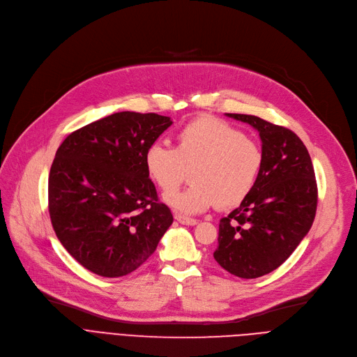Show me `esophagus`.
Masks as SVG:
<instances>
[{"label": "esophagus", "instance_id": "1", "mask_svg": "<svg viewBox=\"0 0 357 357\" xmlns=\"http://www.w3.org/2000/svg\"><path fill=\"white\" fill-rule=\"evenodd\" d=\"M174 219L181 223V225H185V226H195L197 225V220L196 219H190V218H185V216H181V215H176Z\"/></svg>", "mask_w": 357, "mask_h": 357}]
</instances>
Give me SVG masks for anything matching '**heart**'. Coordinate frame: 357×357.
<instances>
[{"instance_id": "heart-1", "label": "heart", "mask_w": 357, "mask_h": 357, "mask_svg": "<svg viewBox=\"0 0 357 357\" xmlns=\"http://www.w3.org/2000/svg\"><path fill=\"white\" fill-rule=\"evenodd\" d=\"M264 154L259 144L225 121L202 116L181 127L176 146L151 144L145 151L146 173L165 195L175 191L187 169L192 184L165 196V203L183 215H199L218 204H241L257 184Z\"/></svg>"}]
</instances>
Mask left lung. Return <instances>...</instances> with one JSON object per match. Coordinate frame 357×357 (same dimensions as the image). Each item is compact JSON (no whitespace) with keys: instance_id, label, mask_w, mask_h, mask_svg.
Listing matches in <instances>:
<instances>
[{"instance_id":"obj_1","label":"left lung","mask_w":357,"mask_h":357,"mask_svg":"<svg viewBox=\"0 0 357 357\" xmlns=\"http://www.w3.org/2000/svg\"><path fill=\"white\" fill-rule=\"evenodd\" d=\"M254 127L262 141L255 187L219 223L216 262L239 278H258L284 264L308 234L317 211V183L303 141L255 115L226 114Z\"/></svg>"}]
</instances>
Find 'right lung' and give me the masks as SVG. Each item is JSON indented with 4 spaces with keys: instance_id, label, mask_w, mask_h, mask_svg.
I'll use <instances>...</instances> for the list:
<instances>
[{
    "instance_id": "1",
    "label": "right lung",
    "mask_w": 357,
    "mask_h": 357,
    "mask_svg": "<svg viewBox=\"0 0 357 357\" xmlns=\"http://www.w3.org/2000/svg\"><path fill=\"white\" fill-rule=\"evenodd\" d=\"M173 121L116 112L72 132L49 174V213L60 243L100 277L130 274L173 223L145 169V151Z\"/></svg>"
}]
</instances>
